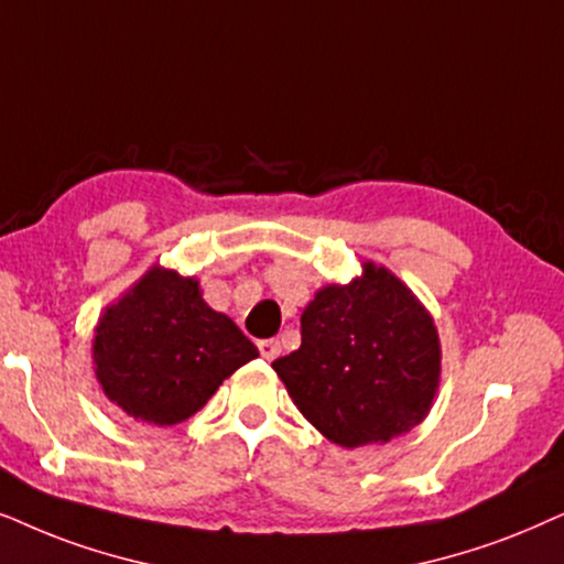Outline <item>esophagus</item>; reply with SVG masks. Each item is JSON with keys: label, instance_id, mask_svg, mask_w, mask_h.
Returning a JSON list of instances; mask_svg holds the SVG:
<instances>
[{"label": "esophagus", "instance_id": "34e87169", "mask_svg": "<svg viewBox=\"0 0 564 564\" xmlns=\"http://www.w3.org/2000/svg\"><path fill=\"white\" fill-rule=\"evenodd\" d=\"M259 352L264 360H274V357H280L282 345L276 339H264V341H259Z\"/></svg>", "mask_w": 564, "mask_h": 564}]
</instances>
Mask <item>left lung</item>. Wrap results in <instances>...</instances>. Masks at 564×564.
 <instances>
[{
  "mask_svg": "<svg viewBox=\"0 0 564 564\" xmlns=\"http://www.w3.org/2000/svg\"><path fill=\"white\" fill-rule=\"evenodd\" d=\"M300 324V347L272 368L300 414L332 443H389L433 409L441 336L391 269L365 261L352 282L321 288Z\"/></svg>",
  "mask_w": 564,
  "mask_h": 564,
  "instance_id": "left-lung-1",
  "label": "left lung"
}]
</instances>
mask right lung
Listing matches in <instances>:
<instances>
[{
    "instance_id": "obj_1",
    "label": "right lung",
    "mask_w": 564,
    "mask_h": 564,
    "mask_svg": "<svg viewBox=\"0 0 564 564\" xmlns=\"http://www.w3.org/2000/svg\"><path fill=\"white\" fill-rule=\"evenodd\" d=\"M259 357L232 318L209 308L196 276L150 267L93 332V370L111 404L171 427L199 412L225 378Z\"/></svg>"
}]
</instances>
